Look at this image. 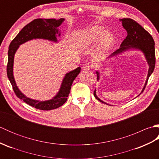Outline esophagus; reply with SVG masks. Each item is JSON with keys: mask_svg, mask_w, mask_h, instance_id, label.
Listing matches in <instances>:
<instances>
[{"mask_svg": "<svg viewBox=\"0 0 159 159\" xmlns=\"http://www.w3.org/2000/svg\"><path fill=\"white\" fill-rule=\"evenodd\" d=\"M92 68V66L89 63H86L83 66V70H89Z\"/></svg>", "mask_w": 159, "mask_h": 159, "instance_id": "obj_1", "label": "esophagus"}]
</instances>
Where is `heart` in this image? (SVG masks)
I'll return each instance as SVG.
<instances>
[{
    "mask_svg": "<svg viewBox=\"0 0 159 159\" xmlns=\"http://www.w3.org/2000/svg\"><path fill=\"white\" fill-rule=\"evenodd\" d=\"M104 28L102 26H94L83 30L76 35L77 48L80 51H85L92 48L100 38L94 52V58L98 59L105 55L113 45L114 38L111 32L106 31L104 32Z\"/></svg>",
    "mask_w": 159,
    "mask_h": 159,
    "instance_id": "heart-1",
    "label": "heart"
}]
</instances>
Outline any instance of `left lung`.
<instances>
[{
  "instance_id": "left-lung-1",
  "label": "left lung",
  "mask_w": 159,
  "mask_h": 159,
  "mask_svg": "<svg viewBox=\"0 0 159 159\" xmlns=\"http://www.w3.org/2000/svg\"><path fill=\"white\" fill-rule=\"evenodd\" d=\"M120 21L122 23L123 27L127 31L128 35L122 43H121L120 48L111 54L107 59V60H109L110 59L113 58V57H116L118 55H121L122 53H124L125 52L131 50H139V51L143 54L145 59H146L148 66H149V69H148V71L147 79L146 80V82H145L144 86L141 93L138 95L139 96L143 92L145 87H146L147 85L148 79H149L154 70L155 61H156V59H155L154 41L150 33L146 31L139 24L134 21L133 20L130 18H123L120 19ZM96 73L97 74V79L98 81L100 80V72L97 70ZM93 95L100 102L110 105V104L104 102V101L100 99L97 96L96 89L94 91Z\"/></svg>"
}]
</instances>
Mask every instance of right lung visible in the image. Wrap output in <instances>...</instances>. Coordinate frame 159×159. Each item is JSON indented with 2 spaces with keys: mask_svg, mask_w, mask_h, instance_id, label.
Listing matches in <instances>:
<instances>
[{
  "mask_svg": "<svg viewBox=\"0 0 159 159\" xmlns=\"http://www.w3.org/2000/svg\"><path fill=\"white\" fill-rule=\"evenodd\" d=\"M64 20H65L64 18H60L59 20L39 18L33 20L19 32L16 38L12 40L9 47L7 74L13 87V89L16 95L20 99L22 100L29 105L38 109L49 111L62 106L66 102L74 80L79 75L81 68L78 67L75 70L66 74L61 84L59 92L52 98L43 101L34 100L26 96L17 86L13 76V62H14L15 54L20 45L30 40L40 39L58 43L57 35H58L59 37L61 35L59 26L61 25Z\"/></svg>",
  "mask_w": 159,
  "mask_h": 159,
  "instance_id": "add662e5",
  "label": "right lung"
}]
</instances>
